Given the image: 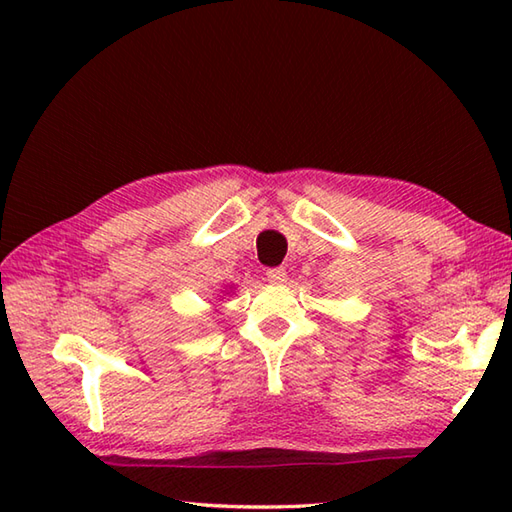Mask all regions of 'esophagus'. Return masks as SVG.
Masks as SVG:
<instances>
[{"label": "esophagus", "instance_id": "34e87169", "mask_svg": "<svg viewBox=\"0 0 512 512\" xmlns=\"http://www.w3.org/2000/svg\"><path fill=\"white\" fill-rule=\"evenodd\" d=\"M266 277H268L270 284H284L288 275H286L284 268H268L266 270Z\"/></svg>", "mask_w": 512, "mask_h": 512}]
</instances>
